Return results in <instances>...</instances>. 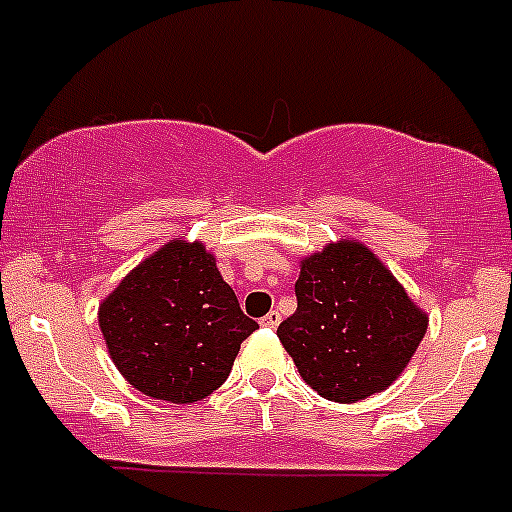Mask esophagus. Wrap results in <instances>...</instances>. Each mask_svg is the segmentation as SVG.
I'll use <instances>...</instances> for the list:
<instances>
[{
	"label": "esophagus",
	"instance_id": "34e87169",
	"mask_svg": "<svg viewBox=\"0 0 512 512\" xmlns=\"http://www.w3.org/2000/svg\"><path fill=\"white\" fill-rule=\"evenodd\" d=\"M280 320H282L280 312H277V310H270V312H267L265 317H262L260 325H262V327H272V330H275V327L280 325Z\"/></svg>",
	"mask_w": 512,
	"mask_h": 512
}]
</instances>
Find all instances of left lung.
<instances>
[{"mask_svg": "<svg viewBox=\"0 0 512 512\" xmlns=\"http://www.w3.org/2000/svg\"><path fill=\"white\" fill-rule=\"evenodd\" d=\"M297 310L277 327L302 380L332 403L388 390L428 330V315L367 245L327 242L300 260Z\"/></svg>", "mask_w": 512, "mask_h": 512, "instance_id": "1", "label": "left lung"}]
</instances>
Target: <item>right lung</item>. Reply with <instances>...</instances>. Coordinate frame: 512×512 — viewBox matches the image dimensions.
<instances>
[{"mask_svg": "<svg viewBox=\"0 0 512 512\" xmlns=\"http://www.w3.org/2000/svg\"><path fill=\"white\" fill-rule=\"evenodd\" d=\"M99 330L114 367L155 400L190 405L227 380L257 322L240 310L215 255L175 237L99 302Z\"/></svg>", "mask_w": 512, "mask_h": 512, "instance_id": "1", "label": "right lung"}]
</instances>
